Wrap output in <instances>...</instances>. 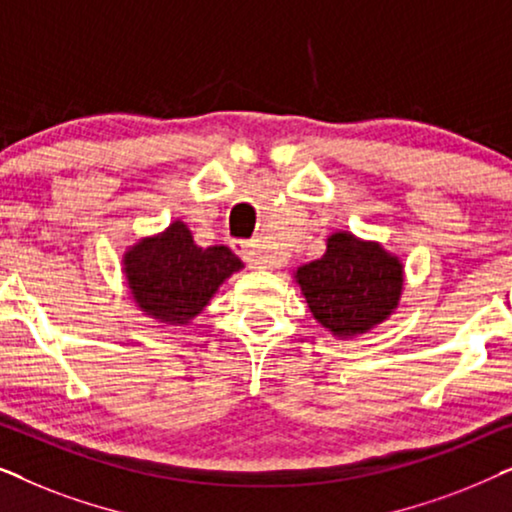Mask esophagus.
I'll return each instance as SVG.
<instances>
[{"mask_svg": "<svg viewBox=\"0 0 512 512\" xmlns=\"http://www.w3.org/2000/svg\"><path fill=\"white\" fill-rule=\"evenodd\" d=\"M230 247H233L235 254H240L244 261L251 265V268H270V261L261 254V249H258L256 242L233 240V242H230Z\"/></svg>", "mask_w": 512, "mask_h": 512, "instance_id": "obj_1", "label": "esophagus"}]
</instances>
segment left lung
I'll list each match as a JSON object with an SVG mask.
<instances>
[{
	"label": "left lung",
	"mask_w": 512,
	"mask_h": 512,
	"mask_svg": "<svg viewBox=\"0 0 512 512\" xmlns=\"http://www.w3.org/2000/svg\"><path fill=\"white\" fill-rule=\"evenodd\" d=\"M314 319L338 338L366 333L396 310L403 265L377 242L352 233L328 237L326 254L296 270Z\"/></svg>",
	"instance_id": "left-lung-1"
}]
</instances>
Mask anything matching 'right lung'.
<instances>
[{"mask_svg": "<svg viewBox=\"0 0 512 512\" xmlns=\"http://www.w3.org/2000/svg\"><path fill=\"white\" fill-rule=\"evenodd\" d=\"M240 268V258L223 244L198 247L181 221H174L163 235L137 242L123 258L135 303L149 317L174 326L198 317L219 286Z\"/></svg>", "mask_w": 512, "mask_h": 512, "instance_id": "1", "label": "right lung"}]
</instances>
